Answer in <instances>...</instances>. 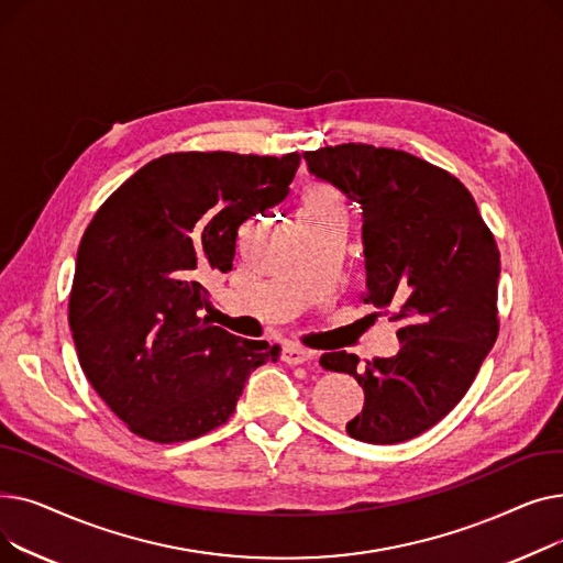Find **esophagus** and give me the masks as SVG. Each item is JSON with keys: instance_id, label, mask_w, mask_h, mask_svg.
<instances>
[{"instance_id": "1", "label": "esophagus", "mask_w": 563, "mask_h": 563, "mask_svg": "<svg viewBox=\"0 0 563 563\" xmlns=\"http://www.w3.org/2000/svg\"><path fill=\"white\" fill-rule=\"evenodd\" d=\"M283 361L287 365H303V363L312 361V353L301 349V346H285L283 349Z\"/></svg>"}]
</instances>
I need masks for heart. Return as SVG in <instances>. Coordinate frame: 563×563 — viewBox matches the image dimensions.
Masks as SVG:
<instances>
[{
	"mask_svg": "<svg viewBox=\"0 0 563 563\" xmlns=\"http://www.w3.org/2000/svg\"><path fill=\"white\" fill-rule=\"evenodd\" d=\"M346 217V202L342 194L331 185H312L301 200V219Z\"/></svg>",
	"mask_w": 563,
	"mask_h": 563,
	"instance_id": "heart-1",
	"label": "heart"
}]
</instances>
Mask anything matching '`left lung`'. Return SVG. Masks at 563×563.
I'll return each instance as SVG.
<instances>
[{
	"label": "left lung",
	"instance_id": "1",
	"mask_svg": "<svg viewBox=\"0 0 563 563\" xmlns=\"http://www.w3.org/2000/svg\"><path fill=\"white\" fill-rule=\"evenodd\" d=\"M308 170L363 210V303L393 308L397 356L361 365L346 351L319 365L351 374L365 406L346 433L395 445L438 424L463 399L497 340L499 251L472 194L448 170L367 143L303 155Z\"/></svg>",
	"mask_w": 563,
	"mask_h": 563
}]
</instances>
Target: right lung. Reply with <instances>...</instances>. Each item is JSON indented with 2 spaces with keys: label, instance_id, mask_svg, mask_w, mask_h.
I'll use <instances>...</instances> for the list:
<instances>
[{
  "label": "right lung",
  "instance_id": "obj_1",
  "mask_svg": "<svg viewBox=\"0 0 563 563\" xmlns=\"http://www.w3.org/2000/svg\"><path fill=\"white\" fill-rule=\"evenodd\" d=\"M299 164V153L162 155L88 223L70 331L88 383L139 438L168 445L225 424L251 372L278 361V344L212 327L205 280L232 269L242 223L287 198Z\"/></svg>",
  "mask_w": 563,
  "mask_h": 563
}]
</instances>
